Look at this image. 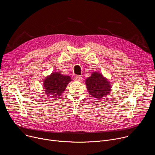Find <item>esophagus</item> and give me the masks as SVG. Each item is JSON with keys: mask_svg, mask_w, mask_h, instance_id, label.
Masks as SVG:
<instances>
[{"mask_svg": "<svg viewBox=\"0 0 155 155\" xmlns=\"http://www.w3.org/2000/svg\"><path fill=\"white\" fill-rule=\"evenodd\" d=\"M81 79H82L81 77H80V76H79V75H76V76L75 77V78H74V80H75V81H81Z\"/></svg>", "mask_w": 155, "mask_h": 155, "instance_id": "1", "label": "esophagus"}]
</instances>
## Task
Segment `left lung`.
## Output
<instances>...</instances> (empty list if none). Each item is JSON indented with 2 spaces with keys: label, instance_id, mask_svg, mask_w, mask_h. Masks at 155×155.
Masks as SVG:
<instances>
[{
  "label": "left lung",
  "instance_id": "left-lung-1",
  "mask_svg": "<svg viewBox=\"0 0 155 155\" xmlns=\"http://www.w3.org/2000/svg\"><path fill=\"white\" fill-rule=\"evenodd\" d=\"M86 85L90 94L97 99L107 96L111 90V85L100 73L93 72L86 80Z\"/></svg>",
  "mask_w": 155,
  "mask_h": 155
}]
</instances>
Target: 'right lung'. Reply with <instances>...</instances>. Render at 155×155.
Instances as JSON below:
<instances>
[{
  "mask_svg": "<svg viewBox=\"0 0 155 155\" xmlns=\"http://www.w3.org/2000/svg\"><path fill=\"white\" fill-rule=\"evenodd\" d=\"M71 81V78L68 75H63L59 72H53L43 82L45 93L49 98L60 96Z\"/></svg>",
  "mask_w": 155,
  "mask_h": 155,
  "instance_id": "add662e5",
  "label": "right lung"
}]
</instances>
